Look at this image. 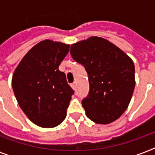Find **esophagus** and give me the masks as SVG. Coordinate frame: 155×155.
<instances>
[{
  "mask_svg": "<svg viewBox=\"0 0 155 155\" xmlns=\"http://www.w3.org/2000/svg\"><path fill=\"white\" fill-rule=\"evenodd\" d=\"M71 87H72L73 89H75V83H72V84H71Z\"/></svg>",
  "mask_w": 155,
  "mask_h": 155,
  "instance_id": "obj_1",
  "label": "esophagus"
}]
</instances>
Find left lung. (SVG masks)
Segmentation results:
<instances>
[{
    "label": "left lung",
    "mask_w": 155,
    "mask_h": 155,
    "mask_svg": "<svg viewBox=\"0 0 155 155\" xmlns=\"http://www.w3.org/2000/svg\"><path fill=\"white\" fill-rule=\"evenodd\" d=\"M70 53L88 75L89 92L82 100L87 117L97 124H108L120 117L134 90L132 59L112 42L99 37L72 44Z\"/></svg>",
    "instance_id": "1"
}]
</instances>
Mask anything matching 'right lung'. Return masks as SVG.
I'll return each instance as SVG.
<instances>
[{"label":"right lung","mask_w":155,"mask_h":155,"mask_svg":"<svg viewBox=\"0 0 155 155\" xmlns=\"http://www.w3.org/2000/svg\"><path fill=\"white\" fill-rule=\"evenodd\" d=\"M69 45L44 40L21 59L13 75L12 86L18 103L35 125L53 128L65 119L74 90L58 66Z\"/></svg>","instance_id":"right-lung-1"}]
</instances>
